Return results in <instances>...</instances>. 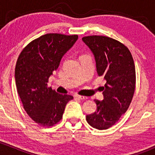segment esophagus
Here are the masks:
<instances>
[{
    "label": "esophagus",
    "instance_id": "esophagus-1",
    "mask_svg": "<svg viewBox=\"0 0 155 155\" xmlns=\"http://www.w3.org/2000/svg\"><path fill=\"white\" fill-rule=\"evenodd\" d=\"M75 97H77V98H79V99L82 100V101H84V100H87V98H88L86 96H82V95H79V94L75 95Z\"/></svg>",
    "mask_w": 155,
    "mask_h": 155
}]
</instances>
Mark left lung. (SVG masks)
Returning a JSON list of instances; mask_svg holds the SVG:
<instances>
[{
    "label": "left lung",
    "mask_w": 155,
    "mask_h": 155,
    "mask_svg": "<svg viewBox=\"0 0 155 155\" xmlns=\"http://www.w3.org/2000/svg\"><path fill=\"white\" fill-rule=\"evenodd\" d=\"M94 54L97 71L107 83L102 87L104 99L94 100L97 110L86 116L93 127L107 130L125 113L132 101L136 87V70L133 56L125 45L106 36L82 37Z\"/></svg>",
    "instance_id": "left-lung-1"
}]
</instances>
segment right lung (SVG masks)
Returning <instances> with one entry per match:
<instances>
[{"instance_id":"right-lung-1","label":"right lung","mask_w":155,"mask_h":155,"mask_svg":"<svg viewBox=\"0 0 155 155\" xmlns=\"http://www.w3.org/2000/svg\"><path fill=\"white\" fill-rule=\"evenodd\" d=\"M77 39V34H44L29 43L17 59V91L28 115L40 125L49 127L58 124L67 104L73 98L57 93L47 83L61 58Z\"/></svg>"}]
</instances>
